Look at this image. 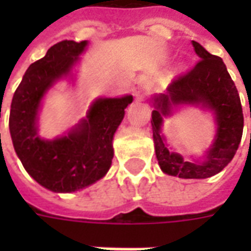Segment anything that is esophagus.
Listing matches in <instances>:
<instances>
[{
  "mask_svg": "<svg viewBox=\"0 0 251 251\" xmlns=\"http://www.w3.org/2000/svg\"><path fill=\"white\" fill-rule=\"evenodd\" d=\"M148 90H149V84H148L145 77H138L134 82V84H133V88H131L134 97L138 99L145 98V95L148 94Z\"/></svg>",
  "mask_w": 251,
  "mask_h": 251,
  "instance_id": "34e87169",
  "label": "esophagus"
}]
</instances>
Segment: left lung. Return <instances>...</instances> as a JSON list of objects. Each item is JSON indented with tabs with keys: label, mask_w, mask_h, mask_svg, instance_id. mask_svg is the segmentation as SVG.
Instances as JSON below:
<instances>
[{
	"label": "left lung",
	"mask_w": 251,
	"mask_h": 251,
	"mask_svg": "<svg viewBox=\"0 0 251 251\" xmlns=\"http://www.w3.org/2000/svg\"><path fill=\"white\" fill-rule=\"evenodd\" d=\"M200 57L192 68L176 75L167 93L154 98L157 109L152 113V129L156 157L165 174L181 179H205L219 174L234 157L243 131V113L239 94L219 56L211 55L199 43L192 41ZM191 103L210 107L216 111L218 133L214 145L201 164L189 163L171 153L159 136L162 115L175 104ZM251 117V111H250Z\"/></svg>",
	"instance_id": "8db88e82"
}]
</instances>
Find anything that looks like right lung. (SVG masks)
<instances>
[{"instance_id": "obj_1", "label": "right lung", "mask_w": 251, "mask_h": 251, "mask_svg": "<svg viewBox=\"0 0 251 251\" xmlns=\"http://www.w3.org/2000/svg\"><path fill=\"white\" fill-rule=\"evenodd\" d=\"M87 41L63 40L30 64L12 99L9 129L14 151L33 179L53 192H74L102 179L114 156L113 137L124 120L131 95L98 99L70 134L53 141L41 140L36 115L52 83L68 74Z\"/></svg>"}]
</instances>
